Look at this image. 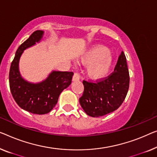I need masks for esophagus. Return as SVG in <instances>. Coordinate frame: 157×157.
Masks as SVG:
<instances>
[{
	"label": "esophagus",
	"instance_id": "34e87169",
	"mask_svg": "<svg viewBox=\"0 0 157 157\" xmlns=\"http://www.w3.org/2000/svg\"><path fill=\"white\" fill-rule=\"evenodd\" d=\"M79 78H80V77H79V75L78 72H75L74 75H73V77H72V81L73 82L79 81Z\"/></svg>",
	"mask_w": 157,
	"mask_h": 157
}]
</instances>
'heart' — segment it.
<instances>
[{
    "instance_id": "b5f03b06",
    "label": "heart",
    "mask_w": 157,
    "mask_h": 157,
    "mask_svg": "<svg viewBox=\"0 0 157 157\" xmlns=\"http://www.w3.org/2000/svg\"><path fill=\"white\" fill-rule=\"evenodd\" d=\"M80 60L84 64L90 65L87 68L90 78L100 79L106 77L111 69L113 56L108 48L97 45L89 49L82 56Z\"/></svg>"
}]
</instances>
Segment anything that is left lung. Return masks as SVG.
<instances>
[{"instance_id": "8db88e82", "label": "left lung", "mask_w": 157, "mask_h": 157, "mask_svg": "<svg viewBox=\"0 0 157 157\" xmlns=\"http://www.w3.org/2000/svg\"><path fill=\"white\" fill-rule=\"evenodd\" d=\"M84 92L79 104L85 113L100 117L118 109L127 95L130 76L123 51L119 56L114 72L97 82L83 80Z\"/></svg>"}]
</instances>
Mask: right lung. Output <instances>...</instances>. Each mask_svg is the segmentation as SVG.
Instances as JSON below:
<instances>
[{
  "instance_id": "obj_1",
  "label": "right lung",
  "mask_w": 157,
  "mask_h": 157,
  "mask_svg": "<svg viewBox=\"0 0 157 157\" xmlns=\"http://www.w3.org/2000/svg\"><path fill=\"white\" fill-rule=\"evenodd\" d=\"M44 35L41 30L34 32L21 44L15 53L9 72L12 95L21 109L34 114H46L57 104L63 91L71 84L72 72L52 71L41 82L32 83L23 79L19 71V62L25 49L39 42Z\"/></svg>"
}]
</instances>
